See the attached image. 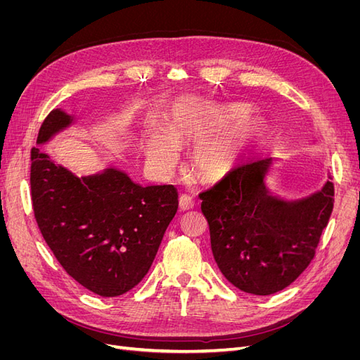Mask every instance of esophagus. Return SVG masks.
Instances as JSON below:
<instances>
[{
  "mask_svg": "<svg viewBox=\"0 0 360 360\" xmlns=\"http://www.w3.org/2000/svg\"><path fill=\"white\" fill-rule=\"evenodd\" d=\"M193 204H195V201H193V198L191 197V195H188V193H181V195H180L179 205H180L181 210H189V209H192Z\"/></svg>",
  "mask_w": 360,
  "mask_h": 360,
  "instance_id": "obj_1",
  "label": "esophagus"
}]
</instances>
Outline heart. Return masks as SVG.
<instances>
[{"instance_id":"b5f03b06","label":"heart","mask_w":360,"mask_h":360,"mask_svg":"<svg viewBox=\"0 0 360 360\" xmlns=\"http://www.w3.org/2000/svg\"><path fill=\"white\" fill-rule=\"evenodd\" d=\"M240 103L210 106L193 99H180L169 110L165 129H147L148 159L162 169L176 165L179 144H198L192 162L202 179H219L230 171L252 143L255 123Z\"/></svg>"}]
</instances>
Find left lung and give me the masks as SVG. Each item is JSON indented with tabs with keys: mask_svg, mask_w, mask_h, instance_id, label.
I'll list each match as a JSON object with an SVG mask.
<instances>
[{
	"mask_svg": "<svg viewBox=\"0 0 360 360\" xmlns=\"http://www.w3.org/2000/svg\"><path fill=\"white\" fill-rule=\"evenodd\" d=\"M270 165L271 158H248L198 195L217 267L257 296L284 290L309 266L335 201L332 181L303 200L274 197L264 184Z\"/></svg>",
	"mask_w": 360,
	"mask_h": 360,
	"instance_id": "8db88e82",
	"label": "left lung"
}]
</instances>
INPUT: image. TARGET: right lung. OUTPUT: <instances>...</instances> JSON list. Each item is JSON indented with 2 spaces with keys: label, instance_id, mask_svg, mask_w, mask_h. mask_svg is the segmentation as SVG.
Segmentation results:
<instances>
[{
  "label": "right lung",
  "instance_id": "obj_1",
  "mask_svg": "<svg viewBox=\"0 0 360 360\" xmlns=\"http://www.w3.org/2000/svg\"><path fill=\"white\" fill-rule=\"evenodd\" d=\"M72 122L52 110L37 144ZM30 184L36 222L52 254L76 282L102 297L122 296L147 275L179 207L172 184L144 188L115 168L76 177L39 147L31 148Z\"/></svg>",
  "mask_w": 360,
  "mask_h": 360
}]
</instances>
